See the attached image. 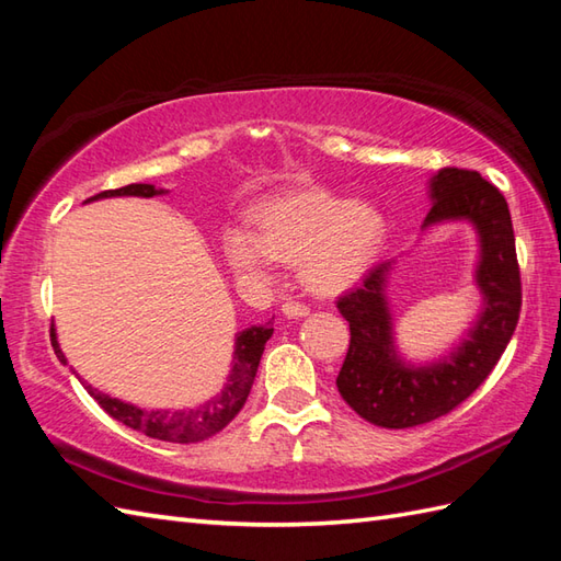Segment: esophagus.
Instances as JSON below:
<instances>
[{
	"mask_svg": "<svg viewBox=\"0 0 561 561\" xmlns=\"http://www.w3.org/2000/svg\"><path fill=\"white\" fill-rule=\"evenodd\" d=\"M282 313L287 316V318H291V320H299V318H306L308 313V306H304V304H296V301H287L282 306Z\"/></svg>",
	"mask_w": 561,
	"mask_h": 561,
	"instance_id": "34e87169",
	"label": "esophagus"
}]
</instances>
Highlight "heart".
Instances as JSON below:
<instances>
[{
  "instance_id": "heart-1",
  "label": "heart",
  "mask_w": 561,
  "mask_h": 561,
  "mask_svg": "<svg viewBox=\"0 0 561 561\" xmlns=\"http://www.w3.org/2000/svg\"><path fill=\"white\" fill-rule=\"evenodd\" d=\"M383 217L366 202H347L311 187L262 205L253 233H224L226 265L243 284H270L272 262L299 265L311 291L332 296L354 287L383 245Z\"/></svg>"
}]
</instances>
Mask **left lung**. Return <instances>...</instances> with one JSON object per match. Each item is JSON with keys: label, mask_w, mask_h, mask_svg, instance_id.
Segmentation results:
<instances>
[{"label": "left lung", "mask_w": 561, "mask_h": 561, "mask_svg": "<svg viewBox=\"0 0 561 561\" xmlns=\"http://www.w3.org/2000/svg\"><path fill=\"white\" fill-rule=\"evenodd\" d=\"M428 199L424 231L468 221L478 233L474 284L482 294V311L453 352L410 364L398 352L386 296L396 260L368 270L362 287L342 296L337 308L350 323L352 340L337 390L356 414L383 428L434 422L470 398L502 359L520 313L516 238L504 195L478 171L440 169L428 181Z\"/></svg>", "instance_id": "left-lung-1"}]
</instances>
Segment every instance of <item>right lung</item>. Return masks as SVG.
<instances>
[{"instance_id":"obj_1","label":"right lung","mask_w":561,"mask_h":561,"mask_svg":"<svg viewBox=\"0 0 561 561\" xmlns=\"http://www.w3.org/2000/svg\"><path fill=\"white\" fill-rule=\"evenodd\" d=\"M169 193L163 187H153L147 183H133L117 190H103V193L89 197L87 202L93 199H105V197H157ZM274 328L270 323L265 325H250L243 332L236 335L233 344V362H231V371L221 392H217L211 400L205 404H199L195 410H141L137 404L123 402L117 398L105 396V392L91 388L87 380L79 378V374L71 368L81 386L89 390V396L96 400L101 408L108 412L113 420L123 422L125 426L135 428V432L147 434L149 438H159V440H171V444H197V440H205L214 434H219L221 428L229 424L233 416L241 412L245 404L250 388H253V380L260 366V356L265 352V344L272 337ZM50 340H53V350L57 354V359L67 366V356L59 350V342L55 335V328L50 330Z\"/></svg>"}]
</instances>
